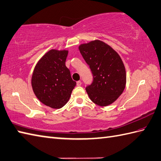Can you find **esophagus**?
<instances>
[{
    "label": "esophagus",
    "mask_w": 161,
    "mask_h": 161,
    "mask_svg": "<svg viewBox=\"0 0 161 161\" xmlns=\"http://www.w3.org/2000/svg\"><path fill=\"white\" fill-rule=\"evenodd\" d=\"M81 84H82V83H81V81H80V80H78V81H77V82H76V85H77V86H80Z\"/></svg>",
    "instance_id": "34e87169"
}]
</instances>
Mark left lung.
<instances>
[{
    "mask_svg": "<svg viewBox=\"0 0 161 161\" xmlns=\"http://www.w3.org/2000/svg\"><path fill=\"white\" fill-rule=\"evenodd\" d=\"M79 50L93 74L86 92L95 104L105 107L116 101L126 85L123 60L114 49L99 40L81 44Z\"/></svg>",
    "mask_w": 161,
    "mask_h": 161,
    "instance_id": "left-lung-1",
    "label": "left lung"
}]
</instances>
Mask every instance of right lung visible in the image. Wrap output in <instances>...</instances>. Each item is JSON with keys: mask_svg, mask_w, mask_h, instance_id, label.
Masks as SVG:
<instances>
[{"mask_svg": "<svg viewBox=\"0 0 161 161\" xmlns=\"http://www.w3.org/2000/svg\"><path fill=\"white\" fill-rule=\"evenodd\" d=\"M68 51L51 49L39 60L33 71L31 86L44 105L60 109L69 101L76 82L65 65Z\"/></svg>", "mask_w": 161, "mask_h": 161, "instance_id": "obj_1", "label": "right lung"}]
</instances>
